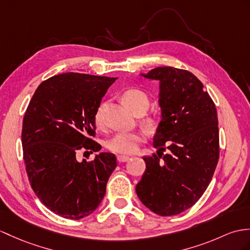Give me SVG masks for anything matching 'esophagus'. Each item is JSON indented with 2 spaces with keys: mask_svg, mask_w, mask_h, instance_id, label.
I'll return each instance as SVG.
<instances>
[{
  "mask_svg": "<svg viewBox=\"0 0 250 250\" xmlns=\"http://www.w3.org/2000/svg\"><path fill=\"white\" fill-rule=\"evenodd\" d=\"M118 161L119 162H126L129 160V157L128 156H124V155H118Z\"/></svg>",
  "mask_w": 250,
  "mask_h": 250,
  "instance_id": "obj_1",
  "label": "esophagus"
}]
</instances>
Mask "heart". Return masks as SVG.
Instances as JSON below:
<instances>
[{
  "mask_svg": "<svg viewBox=\"0 0 250 250\" xmlns=\"http://www.w3.org/2000/svg\"><path fill=\"white\" fill-rule=\"evenodd\" d=\"M122 100L132 113L138 111H145L149 107V99L147 94L139 89H129L122 95ZM104 109L105 104L100 105L94 114V122L97 127L104 125ZM144 126L148 130H154L157 127V121L154 118H148L144 121ZM144 140L140 132H119L107 140L106 146L109 150L115 154L130 155L137 151L139 144Z\"/></svg>",
  "mask_w": 250,
  "mask_h": 250,
  "instance_id": "obj_1",
  "label": "heart"
}]
</instances>
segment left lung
<instances>
[{
  "label": "left lung",
  "mask_w": 250,
  "mask_h": 250,
  "mask_svg": "<svg viewBox=\"0 0 250 250\" xmlns=\"http://www.w3.org/2000/svg\"><path fill=\"white\" fill-rule=\"evenodd\" d=\"M140 75L159 82L161 121L153 139L157 154L143 158L146 169L136 192L156 214L176 215L202 197L214 174L220 156L216 108L191 72L158 66Z\"/></svg>",
  "instance_id": "8db88e82"
}]
</instances>
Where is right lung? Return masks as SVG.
I'll list each match as a JSON object with an SVG mask.
<instances>
[{
  "instance_id": "right-lung-1",
  "label": "right lung",
  "mask_w": 250,
  "mask_h": 250,
  "mask_svg": "<svg viewBox=\"0 0 250 250\" xmlns=\"http://www.w3.org/2000/svg\"><path fill=\"white\" fill-rule=\"evenodd\" d=\"M117 77L64 73L42 82L23 119L22 147L29 184L47 209L69 220L93 213L117 167L111 153L77 160L79 149L100 151L94 114ZM86 153V151H84Z\"/></svg>"
}]
</instances>
